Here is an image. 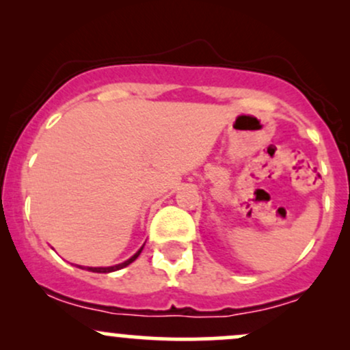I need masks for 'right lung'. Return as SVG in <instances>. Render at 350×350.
I'll list each match as a JSON object with an SVG mask.
<instances>
[{"label": "right lung", "instance_id": "right-lung-1", "mask_svg": "<svg viewBox=\"0 0 350 350\" xmlns=\"http://www.w3.org/2000/svg\"><path fill=\"white\" fill-rule=\"evenodd\" d=\"M144 247V245H143ZM143 247L139 248L138 252L135 253L133 256H131V258H128L126 262H123V263H120V265H113V267H97V268H94V267H87V268H83V270H88V271H94V273H111V271H116V270H122V268H124V267H128V265L130 263H133L136 258H138L139 256V253H142V250H143ZM79 268H82L79 265Z\"/></svg>", "mask_w": 350, "mask_h": 350}]
</instances>
